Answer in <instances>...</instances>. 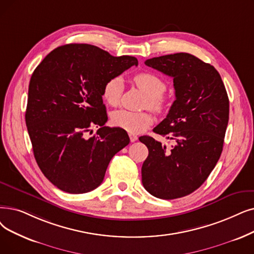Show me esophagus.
<instances>
[{
  "label": "esophagus",
  "mask_w": 254,
  "mask_h": 254,
  "mask_svg": "<svg viewBox=\"0 0 254 254\" xmlns=\"http://www.w3.org/2000/svg\"><path fill=\"white\" fill-rule=\"evenodd\" d=\"M129 140H130V142H135L138 140V137H137V135L129 134Z\"/></svg>",
  "instance_id": "esophagus-1"
}]
</instances>
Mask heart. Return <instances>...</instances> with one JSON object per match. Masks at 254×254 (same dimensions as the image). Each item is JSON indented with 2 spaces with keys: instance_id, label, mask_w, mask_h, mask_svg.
Masks as SVG:
<instances>
[{
  "instance_id": "obj_1",
  "label": "heart",
  "mask_w": 254,
  "mask_h": 254,
  "mask_svg": "<svg viewBox=\"0 0 254 254\" xmlns=\"http://www.w3.org/2000/svg\"><path fill=\"white\" fill-rule=\"evenodd\" d=\"M134 84L146 95L144 106L156 113L163 112L166 108V100L163 94L166 91V83L160 76L149 71H142L133 76ZM124 91V82L119 76L109 79L103 87L104 101L112 107L119 105ZM113 126L123 128L130 134L145 130L152 123L151 116L146 112H131L118 110L111 115Z\"/></svg>"
}]
</instances>
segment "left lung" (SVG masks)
<instances>
[{"mask_svg": "<svg viewBox=\"0 0 254 254\" xmlns=\"http://www.w3.org/2000/svg\"><path fill=\"white\" fill-rule=\"evenodd\" d=\"M173 79L175 101L153 131L166 136V147L152 137L139 140L148 148L142 165V184L161 199L189 195L205 182L221 156L229 117V101L214 66L188 53L145 61Z\"/></svg>", "mask_w": 254, "mask_h": 254, "instance_id": "1", "label": "left lung"}]
</instances>
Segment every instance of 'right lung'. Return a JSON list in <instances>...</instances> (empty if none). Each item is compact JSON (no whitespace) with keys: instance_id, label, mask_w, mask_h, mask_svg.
Returning a JSON list of instances; mask_svg holds the SVG:
<instances>
[{"instance_id":"1","label":"right lung","mask_w":254,"mask_h":254,"mask_svg":"<svg viewBox=\"0 0 254 254\" xmlns=\"http://www.w3.org/2000/svg\"><path fill=\"white\" fill-rule=\"evenodd\" d=\"M133 65H138L135 57L70 43L52 51L33 72L26 125L38 166L58 189L94 190L114 154L129 143L125 129L104 126L103 87ZM93 125L100 128L89 136Z\"/></svg>"}]
</instances>
